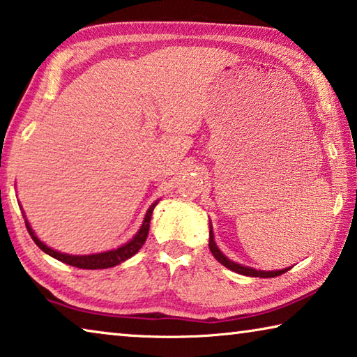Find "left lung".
Wrapping results in <instances>:
<instances>
[{"label": "left lung", "instance_id": "8db88e82", "mask_svg": "<svg viewBox=\"0 0 357 357\" xmlns=\"http://www.w3.org/2000/svg\"><path fill=\"white\" fill-rule=\"evenodd\" d=\"M209 250L220 264L225 266V268H228L229 271H233V273H238V274H243V275L259 277V279H271V277L282 275V274H285L287 271L291 269V268H285V269H279V271H259V269H255V268H250V266H243L239 263L231 261V259L223 255L219 247H217L215 241H214L213 225H211V222H209Z\"/></svg>", "mask_w": 357, "mask_h": 357}]
</instances>
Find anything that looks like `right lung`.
Instances as JSON below:
<instances>
[{
  "label": "right lung",
  "mask_w": 357,
  "mask_h": 357,
  "mask_svg": "<svg viewBox=\"0 0 357 357\" xmlns=\"http://www.w3.org/2000/svg\"><path fill=\"white\" fill-rule=\"evenodd\" d=\"M157 203H159V200L151 204L149 209L146 211V215H144L140 229H138V231L135 233V236L132 238L129 243L123 244L121 247H118V249L100 252V253H91V255H69V253L58 252L55 249H52V247L45 245L38 236H36L34 229L31 228L29 222L26 220L25 213H23V217H25V223H26L29 236L33 238L36 245H38L42 252H45L47 255H50L53 258L59 259V261L70 264V266H75V268H80V269H107V268H113V266H118L123 261H126V259L134 257L135 253L142 249L144 241H146V238H148L151 215H153V211L157 206Z\"/></svg>",
  "instance_id": "right-lung-1"
}]
</instances>
